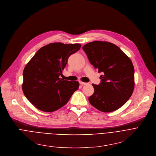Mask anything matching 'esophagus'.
Here are the masks:
<instances>
[{"label":"esophagus","mask_w":156,"mask_h":156,"mask_svg":"<svg viewBox=\"0 0 156 156\" xmlns=\"http://www.w3.org/2000/svg\"><path fill=\"white\" fill-rule=\"evenodd\" d=\"M79 83H80V85H87V83L83 82H82V81H79Z\"/></svg>","instance_id":"1"}]
</instances>
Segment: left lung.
<instances>
[{"label": "left lung", "mask_w": 156, "mask_h": 156, "mask_svg": "<svg viewBox=\"0 0 156 156\" xmlns=\"http://www.w3.org/2000/svg\"><path fill=\"white\" fill-rule=\"evenodd\" d=\"M83 50L100 76L98 85L92 84L90 104L103 112L122 107L131 97L134 87V69L131 59L116 45L95 41L85 44Z\"/></svg>", "instance_id": "obj_1"}]
</instances>
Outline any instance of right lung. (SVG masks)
Segmentation results:
<instances>
[{"label":"right lung","instance_id":"right-lung-1","mask_svg":"<svg viewBox=\"0 0 156 156\" xmlns=\"http://www.w3.org/2000/svg\"><path fill=\"white\" fill-rule=\"evenodd\" d=\"M80 44L53 43L41 48L26 65L22 90L26 98L38 109L53 112L65 105L79 88L77 81L59 77L69 57L80 49Z\"/></svg>","mask_w":156,"mask_h":156}]
</instances>
